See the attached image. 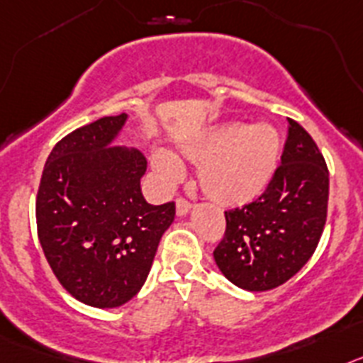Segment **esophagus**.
Instances as JSON below:
<instances>
[{
    "label": "esophagus",
    "instance_id": "obj_1",
    "mask_svg": "<svg viewBox=\"0 0 363 363\" xmlns=\"http://www.w3.org/2000/svg\"><path fill=\"white\" fill-rule=\"evenodd\" d=\"M177 216L179 217H182V216H186V213L190 212V208H191V203L188 199H186V197H179L177 199Z\"/></svg>",
    "mask_w": 363,
    "mask_h": 363
}]
</instances>
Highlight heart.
Instances as JSON below:
<instances>
[{
  "instance_id": "1",
  "label": "heart",
  "mask_w": 363,
  "mask_h": 363,
  "mask_svg": "<svg viewBox=\"0 0 363 363\" xmlns=\"http://www.w3.org/2000/svg\"><path fill=\"white\" fill-rule=\"evenodd\" d=\"M188 157L204 160L201 166V184L212 199L239 204L254 199L272 177L279 157V137L267 124L226 125L188 147ZM155 168L166 179L181 173V164L172 155L159 153Z\"/></svg>"
}]
</instances>
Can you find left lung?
Here are the masks:
<instances>
[{"label": "left lung", "instance_id": "8db88e82", "mask_svg": "<svg viewBox=\"0 0 363 363\" xmlns=\"http://www.w3.org/2000/svg\"><path fill=\"white\" fill-rule=\"evenodd\" d=\"M329 169L313 137L289 118L281 162L267 190L226 210V230L213 250L219 270L245 291H270L313 257L327 220Z\"/></svg>", "mask_w": 363, "mask_h": 363}]
</instances>
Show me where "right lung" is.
<instances>
[{
	"instance_id": "obj_1",
	"label": "right lung",
	"mask_w": 363,
	"mask_h": 363,
	"mask_svg": "<svg viewBox=\"0 0 363 363\" xmlns=\"http://www.w3.org/2000/svg\"><path fill=\"white\" fill-rule=\"evenodd\" d=\"M125 113L65 135L47 157L36 195L38 239L65 291L91 307L133 298L150 274L175 203H146L140 151L109 146Z\"/></svg>"
}]
</instances>
